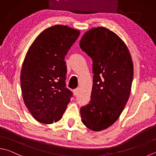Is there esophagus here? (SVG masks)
I'll use <instances>...</instances> for the list:
<instances>
[{"label":"esophagus","mask_w":156,"mask_h":156,"mask_svg":"<svg viewBox=\"0 0 156 156\" xmlns=\"http://www.w3.org/2000/svg\"><path fill=\"white\" fill-rule=\"evenodd\" d=\"M79 91V88H76V89H75L74 90H73V94H74L75 96H77L78 94Z\"/></svg>","instance_id":"esophagus-1"}]
</instances>
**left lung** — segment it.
<instances>
[{
    "instance_id": "obj_1",
    "label": "left lung",
    "mask_w": 156,
    "mask_h": 156,
    "mask_svg": "<svg viewBox=\"0 0 156 156\" xmlns=\"http://www.w3.org/2000/svg\"><path fill=\"white\" fill-rule=\"evenodd\" d=\"M92 59L91 100L80 109L83 124L101 131L119 118L127 103L133 79V63L124 42L108 28H94L79 44Z\"/></svg>"
}]
</instances>
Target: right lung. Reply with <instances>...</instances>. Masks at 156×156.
<instances>
[{
  "label": "right lung",
  "instance_id": "right-lung-1",
  "mask_svg": "<svg viewBox=\"0 0 156 156\" xmlns=\"http://www.w3.org/2000/svg\"><path fill=\"white\" fill-rule=\"evenodd\" d=\"M80 32L55 25L43 31L29 48L20 82L25 105L38 122L50 124L62 117L73 96L66 87L64 60Z\"/></svg>",
  "mask_w": 156,
  "mask_h": 156
}]
</instances>
